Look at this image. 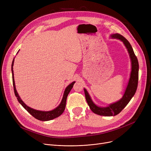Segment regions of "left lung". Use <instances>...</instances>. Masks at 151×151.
<instances>
[{
    "instance_id": "obj_1",
    "label": "left lung",
    "mask_w": 151,
    "mask_h": 151,
    "mask_svg": "<svg viewBox=\"0 0 151 151\" xmlns=\"http://www.w3.org/2000/svg\"><path fill=\"white\" fill-rule=\"evenodd\" d=\"M111 37L114 38L119 39L120 40L123 42L124 44L126 46L130 54V57L132 61V71L130 80L123 97L120 100L114 103V104H111L108 107L101 108L95 105L92 101L88 91H86V89H84L86 101L88 102V104L89 105L92 111L98 115L105 116H116L119 113H120L122 111V110L129 104L134 93H135L138 83V61L137 56L134 53L130 43L124 37L119 34H113Z\"/></svg>"
}]
</instances>
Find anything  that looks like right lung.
Returning a JSON list of instances; mask_svg holds the SVG:
<instances>
[{"label":"right lung","mask_w":151,"mask_h":151,"mask_svg":"<svg viewBox=\"0 0 151 151\" xmlns=\"http://www.w3.org/2000/svg\"><path fill=\"white\" fill-rule=\"evenodd\" d=\"M14 59L13 60L12 62V78H13V88H14V94L15 96L17 97L18 101L19 102V104L24 108L33 117H34L35 119L40 121H50L53 119L56 118L58 117H59V116H60L63 111H64L65 108V106H66V100H67V98L68 95L69 93V92H70L71 89H72L73 84H75V81L71 83L70 84H69L65 90L64 91V93H63V96L62 100V101L60 104V105L53 110L50 111H38V110H35L34 109L31 108L30 107H29L28 106H27L24 103L22 100L21 99V98L19 97V96H18V93L16 90V87H15V84H14V75H13V63H14Z\"/></svg>","instance_id":"right-lung-1"}]
</instances>
